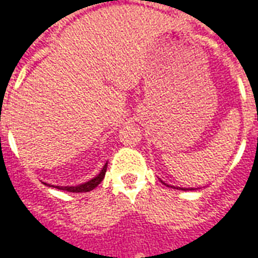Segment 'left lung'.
Returning a JSON list of instances; mask_svg holds the SVG:
<instances>
[{"instance_id":"1","label":"left lung","mask_w":258,"mask_h":258,"mask_svg":"<svg viewBox=\"0 0 258 258\" xmlns=\"http://www.w3.org/2000/svg\"><path fill=\"white\" fill-rule=\"evenodd\" d=\"M173 189H175V187H173ZM176 189H179V190H195V189H191V187L190 189H187V187H176Z\"/></svg>"}]
</instances>
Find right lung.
Wrapping results in <instances>:
<instances>
[{
	"label": "right lung",
	"mask_w": 258,
	"mask_h": 258,
	"mask_svg": "<svg viewBox=\"0 0 258 258\" xmlns=\"http://www.w3.org/2000/svg\"><path fill=\"white\" fill-rule=\"evenodd\" d=\"M107 164H108V162H105V165H104L103 169L100 171V173H98L97 176H94L93 179H90L89 182H85V183L78 184V186H54V184H48V186H50V187H56V189H59V190L72 191V193H83V191H90V190H93L94 187H97L98 184L101 183V180H103L104 176H105V172H107Z\"/></svg>",
	"instance_id": "right-lung-1"
}]
</instances>
